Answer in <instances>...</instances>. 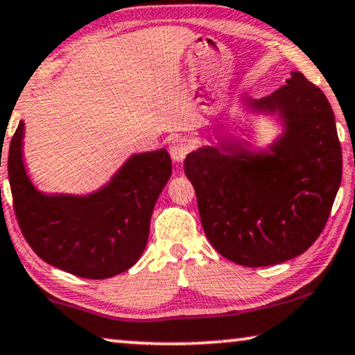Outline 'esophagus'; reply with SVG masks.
<instances>
[{"instance_id": "34e87169", "label": "esophagus", "mask_w": 355, "mask_h": 355, "mask_svg": "<svg viewBox=\"0 0 355 355\" xmlns=\"http://www.w3.org/2000/svg\"><path fill=\"white\" fill-rule=\"evenodd\" d=\"M189 151H191V143L187 141V139L177 138L171 144V156L175 164H182Z\"/></svg>"}]
</instances>
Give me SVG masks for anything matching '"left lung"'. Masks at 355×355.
I'll return each instance as SVG.
<instances>
[{"instance_id":"8db88e82","label":"left lung","mask_w":355,"mask_h":355,"mask_svg":"<svg viewBox=\"0 0 355 355\" xmlns=\"http://www.w3.org/2000/svg\"><path fill=\"white\" fill-rule=\"evenodd\" d=\"M248 107L278 123L270 143L204 144L184 159V173L212 246L239 266H275L301 256L325 227L341 184V144L327 96L301 72Z\"/></svg>"}]
</instances>
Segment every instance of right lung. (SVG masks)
<instances>
[{
	"instance_id": "obj_1",
	"label": "right lung",
	"mask_w": 355,
	"mask_h": 355,
	"mask_svg": "<svg viewBox=\"0 0 355 355\" xmlns=\"http://www.w3.org/2000/svg\"><path fill=\"white\" fill-rule=\"evenodd\" d=\"M24 137L21 121L9 146L8 173L19 225L37 256L92 279L135 266L146 248L153 209L172 175L166 149L132 154L92 193H44L27 172Z\"/></svg>"
}]
</instances>
